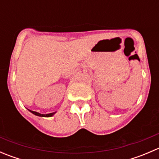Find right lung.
<instances>
[{
  "label": "right lung",
  "instance_id": "1",
  "mask_svg": "<svg viewBox=\"0 0 159 159\" xmlns=\"http://www.w3.org/2000/svg\"><path fill=\"white\" fill-rule=\"evenodd\" d=\"M29 111H30V112H31L32 114H34V115H37V116H39V117H47V118H48V117L53 116V115H54V114L56 113V111H54V112H52V113H49V114H46V115H44V114L39 113V112L34 111H30V110H29Z\"/></svg>",
  "mask_w": 159,
  "mask_h": 159
}]
</instances>
